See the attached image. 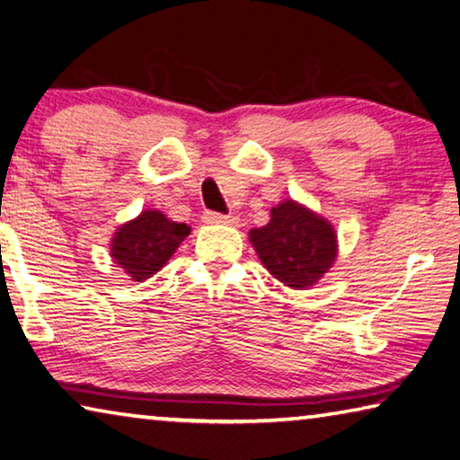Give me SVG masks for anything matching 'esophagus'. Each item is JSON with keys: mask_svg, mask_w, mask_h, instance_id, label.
Listing matches in <instances>:
<instances>
[{"mask_svg": "<svg viewBox=\"0 0 460 460\" xmlns=\"http://www.w3.org/2000/svg\"><path fill=\"white\" fill-rule=\"evenodd\" d=\"M203 222H208V224H228V226H236V224H238V217H236V216L217 214V212H206V214H203Z\"/></svg>", "mask_w": 460, "mask_h": 460, "instance_id": "esophagus-1", "label": "esophagus"}]
</instances>
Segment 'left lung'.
<instances>
[{
    "mask_svg": "<svg viewBox=\"0 0 460 460\" xmlns=\"http://www.w3.org/2000/svg\"><path fill=\"white\" fill-rule=\"evenodd\" d=\"M251 243L270 275L293 289L310 288L336 259L332 226L291 199L270 209L267 226L251 230Z\"/></svg>",
    "mask_w": 460,
    "mask_h": 460,
    "instance_id": "left-lung-1",
    "label": "left lung"
}]
</instances>
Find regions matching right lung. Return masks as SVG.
Masks as SVG:
<instances>
[{
    "label": "right lung",
    "mask_w": 460,
    "mask_h": 460,
    "mask_svg": "<svg viewBox=\"0 0 460 460\" xmlns=\"http://www.w3.org/2000/svg\"><path fill=\"white\" fill-rule=\"evenodd\" d=\"M187 234V224L171 222L164 214L148 209L116 232L111 240V257L126 270V275L137 281L148 279L163 265H167Z\"/></svg>",
    "instance_id": "right-lung-1"
}]
</instances>
